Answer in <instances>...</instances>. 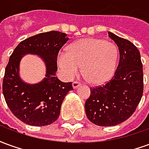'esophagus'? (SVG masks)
I'll use <instances>...</instances> for the list:
<instances>
[{
    "mask_svg": "<svg viewBox=\"0 0 149 149\" xmlns=\"http://www.w3.org/2000/svg\"><path fill=\"white\" fill-rule=\"evenodd\" d=\"M80 84H81V83L79 81H73L72 82V87H73V88H77L78 86H80Z\"/></svg>",
    "mask_w": 149,
    "mask_h": 149,
    "instance_id": "esophagus-1",
    "label": "esophagus"
}]
</instances>
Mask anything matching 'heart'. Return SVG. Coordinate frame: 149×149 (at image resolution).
I'll use <instances>...</instances> for the list:
<instances>
[{"mask_svg":"<svg viewBox=\"0 0 149 149\" xmlns=\"http://www.w3.org/2000/svg\"><path fill=\"white\" fill-rule=\"evenodd\" d=\"M117 49L112 43L84 38L72 43L68 52H59L56 62L62 74L72 79L82 66V73L90 83L104 84L112 77L117 61Z\"/></svg>","mask_w":149,"mask_h":149,"instance_id":"1","label":"heart"}]
</instances>
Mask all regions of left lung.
Instances as JSON below:
<instances>
[{
	"instance_id": "left-lung-1",
	"label": "left lung",
	"mask_w": 149,
	"mask_h": 149,
	"mask_svg": "<svg viewBox=\"0 0 149 149\" xmlns=\"http://www.w3.org/2000/svg\"><path fill=\"white\" fill-rule=\"evenodd\" d=\"M109 37L118 46L119 64L111 80L91 88L84 104L88 119L98 126H114L128 120L144 91L143 65L137 48L112 33Z\"/></svg>"
}]
</instances>
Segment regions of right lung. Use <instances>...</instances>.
<instances>
[{"mask_svg":"<svg viewBox=\"0 0 149 149\" xmlns=\"http://www.w3.org/2000/svg\"><path fill=\"white\" fill-rule=\"evenodd\" d=\"M68 40L67 34L58 31L37 34L22 40L9 57L2 83L3 94L13 114L27 125L45 126L56 121L65 96L73 90L72 82H62L56 77L57 55ZM28 53L41 56L46 63V77L38 84H26L19 77V61Z\"/></svg>","mask_w":149,"mask_h":149,"instance_id":"add662e5","label":"right lung"}]
</instances>
